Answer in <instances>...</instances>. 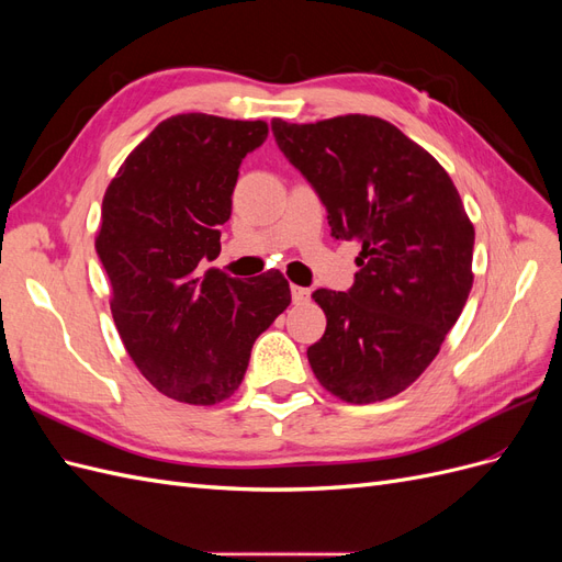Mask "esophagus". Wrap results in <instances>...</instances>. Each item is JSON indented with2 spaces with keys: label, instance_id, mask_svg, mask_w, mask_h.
Masks as SVG:
<instances>
[{
  "label": "esophagus",
  "instance_id": "34e87169",
  "mask_svg": "<svg viewBox=\"0 0 562 562\" xmlns=\"http://www.w3.org/2000/svg\"><path fill=\"white\" fill-rule=\"evenodd\" d=\"M291 293H293V302L295 304H307L310 302V288H300V285H293L291 288Z\"/></svg>",
  "mask_w": 562,
  "mask_h": 562
}]
</instances>
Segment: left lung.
Segmentation results:
<instances>
[{
    "label": "left lung",
    "instance_id": "1",
    "mask_svg": "<svg viewBox=\"0 0 562 562\" xmlns=\"http://www.w3.org/2000/svg\"><path fill=\"white\" fill-rule=\"evenodd\" d=\"M271 131L328 211L335 239L361 246L349 293L318 288L326 333L307 349L323 389L347 403L401 394L436 359L473 285V223L427 149L380 116Z\"/></svg>",
    "mask_w": 562,
    "mask_h": 562
}]
</instances>
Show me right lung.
I'll return each mask as SVG.
<instances>
[{"instance_id": "right-lung-1", "label": "right lung", "mask_w": 562, "mask_h": 562, "mask_svg": "<svg viewBox=\"0 0 562 562\" xmlns=\"http://www.w3.org/2000/svg\"><path fill=\"white\" fill-rule=\"evenodd\" d=\"M267 122L213 114L168 116L135 147L103 196L95 250L119 337L164 396L215 405L239 389L252 342L291 304L269 269L232 279L203 260L220 252L241 159L267 138Z\"/></svg>"}]
</instances>
